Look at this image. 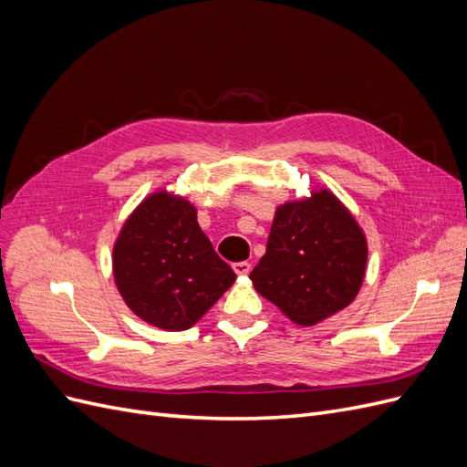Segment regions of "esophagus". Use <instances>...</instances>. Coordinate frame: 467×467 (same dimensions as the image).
<instances>
[{"instance_id":"esophagus-1","label":"esophagus","mask_w":467,"mask_h":467,"mask_svg":"<svg viewBox=\"0 0 467 467\" xmlns=\"http://www.w3.org/2000/svg\"><path fill=\"white\" fill-rule=\"evenodd\" d=\"M232 266H234L235 275H239V276H244V275H247V273L251 271V263H247V261H239V263H234Z\"/></svg>"}]
</instances>
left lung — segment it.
I'll return each mask as SVG.
<instances>
[{
    "label": "left lung",
    "mask_w": 467,
    "mask_h": 467,
    "mask_svg": "<svg viewBox=\"0 0 467 467\" xmlns=\"http://www.w3.org/2000/svg\"><path fill=\"white\" fill-rule=\"evenodd\" d=\"M366 257L355 218L329 191H319L276 210L266 253L251 280L292 321L314 325L355 300Z\"/></svg>",
    "instance_id": "1"
}]
</instances>
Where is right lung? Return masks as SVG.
I'll use <instances>...</instances> for the list:
<instances>
[{
    "label": "right lung",
    "mask_w": 467,
    "mask_h": 467,
    "mask_svg": "<svg viewBox=\"0 0 467 467\" xmlns=\"http://www.w3.org/2000/svg\"><path fill=\"white\" fill-rule=\"evenodd\" d=\"M124 302L165 331H185L228 290L235 273L218 257L182 199L155 192L124 223L112 251Z\"/></svg>",
    "instance_id": "right-lung-1"
}]
</instances>
